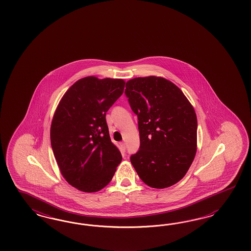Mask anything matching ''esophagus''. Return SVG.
Listing matches in <instances>:
<instances>
[{
  "mask_svg": "<svg viewBox=\"0 0 251 251\" xmlns=\"http://www.w3.org/2000/svg\"><path fill=\"white\" fill-rule=\"evenodd\" d=\"M120 149L122 152H125V149H126V146H125V143H120Z\"/></svg>",
  "mask_w": 251,
  "mask_h": 251,
  "instance_id": "esophagus-1",
  "label": "esophagus"
}]
</instances>
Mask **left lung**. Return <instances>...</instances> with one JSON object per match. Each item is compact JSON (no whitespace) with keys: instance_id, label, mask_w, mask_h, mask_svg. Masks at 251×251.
<instances>
[{"instance_id":"8db88e82","label":"left lung","mask_w":251,"mask_h":251,"mask_svg":"<svg viewBox=\"0 0 251 251\" xmlns=\"http://www.w3.org/2000/svg\"><path fill=\"white\" fill-rule=\"evenodd\" d=\"M125 94L138 117L141 140L130 162L149 187H171L186 175L196 154L195 110L175 84L160 76L130 79Z\"/></svg>"}]
</instances>
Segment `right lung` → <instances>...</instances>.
<instances>
[{
	"instance_id": "add662e5",
	"label": "right lung",
	"mask_w": 251,
	"mask_h": 251,
	"mask_svg": "<svg viewBox=\"0 0 251 251\" xmlns=\"http://www.w3.org/2000/svg\"><path fill=\"white\" fill-rule=\"evenodd\" d=\"M123 79L86 76L61 98L50 126V143L65 180L84 192H97L112 179L122 153L111 142L106 111L124 90Z\"/></svg>"
}]
</instances>
